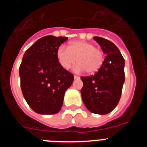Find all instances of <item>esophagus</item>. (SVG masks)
Wrapping results in <instances>:
<instances>
[{"instance_id": "1", "label": "esophagus", "mask_w": 147, "mask_h": 147, "mask_svg": "<svg viewBox=\"0 0 147 147\" xmlns=\"http://www.w3.org/2000/svg\"><path fill=\"white\" fill-rule=\"evenodd\" d=\"M74 79H75V80H80V77L79 76H76V75H74Z\"/></svg>"}]
</instances>
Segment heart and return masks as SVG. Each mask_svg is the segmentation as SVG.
<instances>
[{
	"instance_id": "1",
	"label": "heart",
	"mask_w": 147,
	"mask_h": 147,
	"mask_svg": "<svg viewBox=\"0 0 147 147\" xmlns=\"http://www.w3.org/2000/svg\"><path fill=\"white\" fill-rule=\"evenodd\" d=\"M57 57L59 65L68 70L79 62L74 71L81 73L85 71L90 75L98 72L104 64L105 57L102 51L96 49L93 43L83 40H74L68 46L61 45L57 51Z\"/></svg>"
}]
</instances>
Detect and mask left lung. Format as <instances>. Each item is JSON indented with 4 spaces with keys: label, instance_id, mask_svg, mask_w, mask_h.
Masks as SVG:
<instances>
[{
    "label": "left lung",
    "instance_id": "left-lung-1",
    "mask_svg": "<svg viewBox=\"0 0 147 147\" xmlns=\"http://www.w3.org/2000/svg\"><path fill=\"white\" fill-rule=\"evenodd\" d=\"M106 54L102 68L94 75L82 76L81 95L83 103L90 112L105 115L119 104L124 85V59L111 41L93 37Z\"/></svg>",
    "mask_w": 147,
    "mask_h": 147
}]
</instances>
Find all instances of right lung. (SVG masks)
Returning a JSON list of instances; mask_svg holds the SVG:
<instances>
[{"mask_svg": "<svg viewBox=\"0 0 147 147\" xmlns=\"http://www.w3.org/2000/svg\"><path fill=\"white\" fill-rule=\"evenodd\" d=\"M67 37L48 35L37 40L23 55L19 68L22 93L29 107L42 115L57 113L74 75L59 65L58 48Z\"/></svg>", "mask_w": 147, "mask_h": 147, "instance_id": "right-lung-1", "label": "right lung"}]
</instances>
